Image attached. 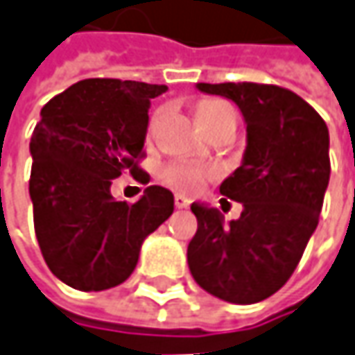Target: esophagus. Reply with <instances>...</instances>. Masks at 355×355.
<instances>
[{
	"mask_svg": "<svg viewBox=\"0 0 355 355\" xmlns=\"http://www.w3.org/2000/svg\"><path fill=\"white\" fill-rule=\"evenodd\" d=\"M175 206H177V208H189L190 200L184 194H175Z\"/></svg>",
	"mask_w": 355,
	"mask_h": 355,
	"instance_id": "1",
	"label": "esophagus"
}]
</instances>
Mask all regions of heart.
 Returning a JSON list of instances; mask_svg holds the SVG:
<instances>
[{"mask_svg":"<svg viewBox=\"0 0 355 355\" xmlns=\"http://www.w3.org/2000/svg\"><path fill=\"white\" fill-rule=\"evenodd\" d=\"M161 110L155 112L149 123V131H153L159 117H161ZM196 116L200 119L202 128H212L220 119L227 116H236L234 107L224 102V100H202L198 107H196ZM214 178V168L200 165V163H190V161H173L161 168V180L173 187V189L187 192V194H194L206 184V180Z\"/></svg>","mask_w":355,"mask_h":355,"instance_id":"b5f03b06","label":"heart"}]
</instances>
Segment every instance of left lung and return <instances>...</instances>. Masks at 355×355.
I'll use <instances>...</instances> for the list:
<instances>
[{"mask_svg": "<svg viewBox=\"0 0 355 355\" xmlns=\"http://www.w3.org/2000/svg\"><path fill=\"white\" fill-rule=\"evenodd\" d=\"M198 88L239 105L248 149L220 187L243 204L238 220L224 226L214 208L190 206L198 220L187 251L190 273L218 299L259 302L291 279L318 226L330 180L328 128L311 104L275 84L200 82Z\"/></svg>", "mask_w": 355, "mask_h": 355, "instance_id": "left-lung-1", "label": "left lung"}]
</instances>
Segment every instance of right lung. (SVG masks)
I'll list each match as a JSON object with an SVG mask.
<instances>
[{
  "label": "right lung",
  "mask_w": 355,
  "mask_h": 355,
  "mask_svg": "<svg viewBox=\"0 0 355 355\" xmlns=\"http://www.w3.org/2000/svg\"><path fill=\"white\" fill-rule=\"evenodd\" d=\"M163 92V84L88 78L41 110L29 145L33 222L44 261L68 287L105 291L123 283L143 239L175 210L163 187H147L135 204L110 192L121 173L149 182L139 163L151 98Z\"/></svg>",
  "instance_id": "add662e5"
}]
</instances>
